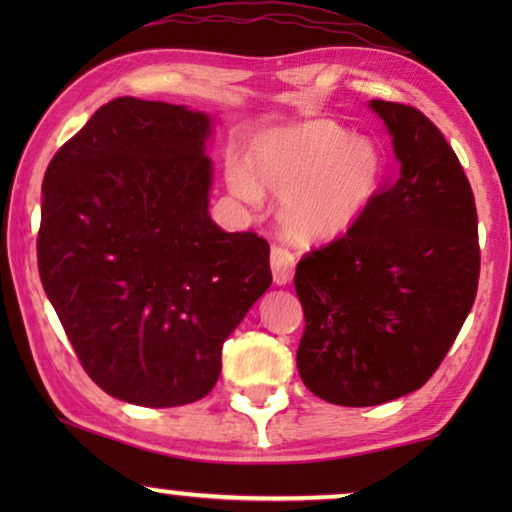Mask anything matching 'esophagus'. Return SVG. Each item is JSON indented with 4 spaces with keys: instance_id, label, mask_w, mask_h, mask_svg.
<instances>
[{
    "instance_id": "34e87169",
    "label": "esophagus",
    "mask_w": 512,
    "mask_h": 512,
    "mask_svg": "<svg viewBox=\"0 0 512 512\" xmlns=\"http://www.w3.org/2000/svg\"><path fill=\"white\" fill-rule=\"evenodd\" d=\"M270 265H272V277H275L277 286H284L291 282L293 268H296V256L284 247H272L270 251Z\"/></svg>"
}]
</instances>
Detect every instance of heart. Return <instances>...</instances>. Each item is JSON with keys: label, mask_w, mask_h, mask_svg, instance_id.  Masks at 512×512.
<instances>
[{"label": "heart", "mask_w": 512, "mask_h": 512, "mask_svg": "<svg viewBox=\"0 0 512 512\" xmlns=\"http://www.w3.org/2000/svg\"><path fill=\"white\" fill-rule=\"evenodd\" d=\"M382 179L380 146L326 118L265 130L251 139L247 165H226L235 198L254 207L265 193L282 198L279 226L298 244L345 235L373 205Z\"/></svg>", "instance_id": "heart-1"}]
</instances>
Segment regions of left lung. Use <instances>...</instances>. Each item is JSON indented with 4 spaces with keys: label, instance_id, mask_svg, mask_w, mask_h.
<instances>
[{
    "label": "left lung",
    "instance_id": "left-lung-1",
    "mask_svg": "<svg viewBox=\"0 0 512 512\" xmlns=\"http://www.w3.org/2000/svg\"><path fill=\"white\" fill-rule=\"evenodd\" d=\"M398 160L394 184L340 240L298 263V373L314 396L368 408L424 387L471 312L478 212L457 153L415 107L370 100Z\"/></svg>",
    "mask_w": 512,
    "mask_h": 512
}]
</instances>
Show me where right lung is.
<instances>
[{"label":"right lung","instance_id":"1","mask_svg":"<svg viewBox=\"0 0 512 512\" xmlns=\"http://www.w3.org/2000/svg\"><path fill=\"white\" fill-rule=\"evenodd\" d=\"M212 116L116 97L48 163L37 261L81 366L144 408L200 401L268 291L270 247L209 216Z\"/></svg>","mask_w":512,"mask_h":512}]
</instances>
